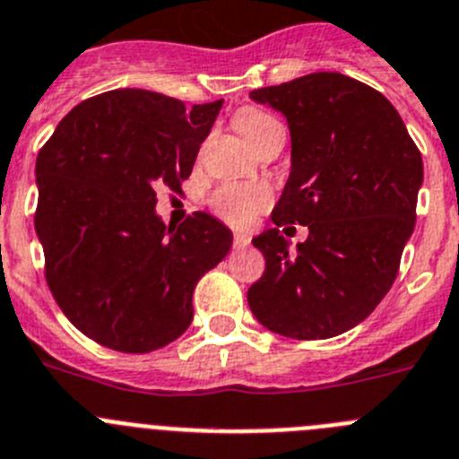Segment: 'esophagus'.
<instances>
[{
	"instance_id": "34e87169",
	"label": "esophagus",
	"mask_w": 459,
	"mask_h": 459,
	"mask_svg": "<svg viewBox=\"0 0 459 459\" xmlns=\"http://www.w3.org/2000/svg\"><path fill=\"white\" fill-rule=\"evenodd\" d=\"M251 242V238H249V233H235L233 235V245L235 247H247Z\"/></svg>"
}]
</instances>
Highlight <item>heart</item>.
Segmentation results:
<instances>
[{"mask_svg":"<svg viewBox=\"0 0 459 459\" xmlns=\"http://www.w3.org/2000/svg\"><path fill=\"white\" fill-rule=\"evenodd\" d=\"M235 127L254 146L265 134L281 130V123L267 111L245 107L235 114ZM208 204L220 220L233 226H249L272 204V192L265 185L224 183L210 194Z\"/></svg>","mask_w":459,"mask_h":459,"instance_id":"obj_1","label":"heart"}]
</instances>
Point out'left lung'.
<instances>
[{"label": "left lung", "mask_w": 459, "mask_h": 459, "mask_svg": "<svg viewBox=\"0 0 459 459\" xmlns=\"http://www.w3.org/2000/svg\"><path fill=\"white\" fill-rule=\"evenodd\" d=\"M249 96L281 111L290 130L276 229L251 239L265 272L247 292L249 308L281 336H338L394 286L416 224L423 160L395 107L341 73H311ZM288 223L309 226L295 252L278 230Z\"/></svg>", "instance_id": "left-lung-1"}]
</instances>
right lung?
I'll list each match as a JSON object with an SVG mask.
<instances>
[{
	"mask_svg": "<svg viewBox=\"0 0 459 459\" xmlns=\"http://www.w3.org/2000/svg\"><path fill=\"white\" fill-rule=\"evenodd\" d=\"M224 100L194 105L143 89L89 98L36 160L45 279L73 325L105 348L143 354L183 336L192 295L233 245L208 212L167 226L155 189L180 192Z\"/></svg>",
	"mask_w": 459,
	"mask_h": 459,
	"instance_id": "1",
	"label": "right lung"
}]
</instances>
